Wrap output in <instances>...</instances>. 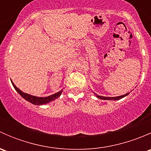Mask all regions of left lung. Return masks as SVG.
<instances>
[{
    "mask_svg": "<svg viewBox=\"0 0 151 151\" xmlns=\"http://www.w3.org/2000/svg\"><path fill=\"white\" fill-rule=\"evenodd\" d=\"M129 93H127L124 94V95H122V96H117V97H106V96H99V95H96V94L95 93L96 96L97 97V98L100 99H103V100H119L123 98V97L126 96L127 95H129Z\"/></svg>",
    "mask_w": 151,
    "mask_h": 151,
    "instance_id": "8db88e82",
    "label": "left lung"
}]
</instances>
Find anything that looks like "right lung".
Returning a JSON list of instances; mask_svg holds the SVG:
<instances>
[{
    "instance_id": "1",
    "label": "right lung",
    "mask_w": 151,
    "mask_h": 151,
    "mask_svg": "<svg viewBox=\"0 0 151 151\" xmlns=\"http://www.w3.org/2000/svg\"><path fill=\"white\" fill-rule=\"evenodd\" d=\"M12 85H13L14 89L17 91L18 93H19L22 98H24L25 100H27V101H29V102L32 103V104L35 105H42V104H47V103L50 102V101H53V100H55L56 99H58L59 96H60V94H61L62 92H63V90H61V91H59V92L56 93L55 94H52V95L51 96H49L47 97L33 96H31L28 93H25L22 92V91H20L19 88H17L16 85L12 83Z\"/></svg>"
}]
</instances>
